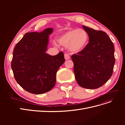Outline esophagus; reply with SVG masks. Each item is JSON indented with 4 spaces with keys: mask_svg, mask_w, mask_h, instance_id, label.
Wrapping results in <instances>:
<instances>
[{
    "mask_svg": "<svg viewBox=\"0 0 125 125\" xmlns=\"http://www.w3.org/2000/svg\"><path fill=\"white\" fill-rule=\"evenodd\" d=\"M64 57H65V59L66 60H68V59H70L69 55L67 54H65V55H64Z\"/></svg>",
    "mask_w": 125,
    "mask_h": 125,
    "instance_id": "1",
    "label": "esophagus"
}]
</instances>
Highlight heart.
Listing matches in <instances>:
<instances>
[{
    "label": "heart",
    "instance_id": "heart-1",
    "mask_svg": "<svg viewBox=\"0 0 125 125\" xmlns=\"http://www.w3.org/2000/svg\"><path fill=\"white\" fill-rule=\"evenodd\" d=\"M58 43L63 46H67L69 51L76 53L83 51L88 43L89 36L83 29H73L60 35Z\"/></svg>",
    "mask_w": 125,
    "mask_h": 125
}]
</instances>
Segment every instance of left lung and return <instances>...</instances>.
I'll return each mask as SVG.
<instances>
[{"label": "left lung", "instance_id": "obj_1", "mask_svg": "<svg viewBox=\"0 0 125 125\" xmlns=\"http://www.w3.org/2000/svg\"><path fill=\"white\" fill-rule=\"evenodd\" d=\"M82 26L89 35V42L83 50L71 56L74 73L80 86L95 89L105 84L113 74L114 46L105 32Z\"/></svg>", "mask_w": 125, "mask_h": 125}]
</instances>
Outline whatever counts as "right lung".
Here are the masks:
<instances>
[{
    "label": "right lung",
    "instance_id": "1",
    "mask_svg": "<svg viewBox=\"0 0 125 125\" xmlns=\"http://www.w3.org/2000/svg\"><path fill=\"white\" fill-rule=\"evenodd\" d=\"M52 31L47 28L41 32L26 33L14 48L11 62L14 77L28 92L41 94L51 90L57 71L65 61L62 52L55 56L46 53Z\"/></svg>",
    "mask_w": 125,
    "mask_h": 125
}]
</instances>
